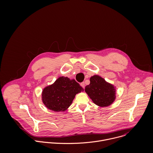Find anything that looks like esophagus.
I'll list each match as a JSON object with an SVG mask.
<instances>
[{
    "instance_id": "1",
    "label": "esophagus",
    "mask_w": 153,
    "mask_h": 153,
    "mask_svg": "<svg viewBox=\"0 0 153 153\" xmlns=\"http://www.w3.org/2000/svg\"><path fill=\"white\" fill-rule=\"evenodd\" d=\"M80 85H81V86L83 88H85V84L84 82H81Z\"/></svg>"
}]
</instances>
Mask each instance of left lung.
Here are the masks:
<instances>
[{
  "label": "left lung",
  "mask_w": 153,
  "mask_h": 153,
  "mask_svg": "<svg viewBox=\"0 0 153 153\" xmlns=\"http://www.w3.org/2000/svg\"><path fill=\"white\" fill-rule=\"evenodd\" d=\"M85 91L92 101L100 107L109 106L115 99L114 87L98 75L91 77L90 84Z\"/></svg>",
  "instance_id": "obj_1"
}]
</instances>
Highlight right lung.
Masks as SVG:
<instances>
[{"mask_svg": "<svg viewBox=\"0 0 153 153\" xmlns=\"http://www.w3.org/2000/svg\"><path fill=\"white\" fill-rule=\"evenodd\" d=\"M81 91H84V88L75 79L61 76L52 85L44 88L42 101L48 109L64 111L71 105L75 95Z\"/></svg>", "mask_w": 153, "mask_h": 153, "instance_id": "right-lung-1", "label": "right lung"}]
</instances>
